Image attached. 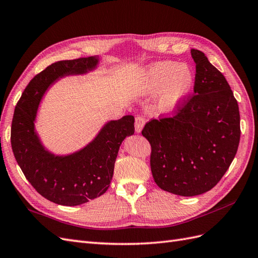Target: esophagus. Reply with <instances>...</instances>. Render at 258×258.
Here are the masks:
<instances>
[{
	"instance_id": "34e87169",
	"label": "esophagus",
	"mask_w": 258,
	"mask_h": 258,
	"mask_svg": "<svg viewBox=\"0 0 258 258\" xmlns=\"http://www.w3.org/2000/svg\"><path fill=\"white\" fill-rule=\"evenodd\" d=\"M145 124V118L142 116H138L136 117V121H135V127H136V131L138 132V134H140V132L142 131L143 127Z\"/></svg>"
}]
</instances>
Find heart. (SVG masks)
<instances>
[{
  "instance_id": "obj_1",
  "label": "heart",
  "mask_w": 258,
  "mask_h": 258,
  "mask_svg": "<svg viewBox=\"0 0 258 258\" xmlns=\"http://www.w3.org/2000/svg\"><path fill=\"white\" fill-rule=\"evenodd\" d=\"M194 82L195 77L188 67L174 61H163L151 66L144 72L142 89L146 93L161 90L158 108L162 113H171L190 92Z\"/></svg>"
}]
</instances>
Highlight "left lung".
I'll use <instances>...</instances> for the list:
<instances>
[{
  "instance_id": "left-lung-1",
  "label": "left lung",
  "mask_w": 258,
  "mask_h": 258,
  "mask_svg": "<svg viewBox=\"0 0 258 258\" xmlns=\"http://www.w3.org/2000/svg\"><path fill=\"white\" fill-rule=\"evenodd\" d=\"M196 63L194 95L172 116L142 130L152 147L151 170L161 189L184 197L212 189L229 168L240 141L237 100L225 76L206 54L191 49Z\"/></svg>"
}]
</instances>
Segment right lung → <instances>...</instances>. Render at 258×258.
<instances>
[{
  "instance_id": "1",
  "label": "right lung",
  "mask_w": 258,
  "mask_h": 258,
  "mask_svg": "<svg viewBox=\"0 0 258 258\" xmlns=\"http://www.w3.org/2000/svg\"><path fill=\"white\" fill-rule=\"evenodd\" d=\"M98 62V57L54 62L33 77L15 108L11 134L15 158L35 190L57 205L80 206L103 195L121 142L135 134V117L126 115L106 122L88 145L73 154L56 156L41 143L34 121L46 90L61 77L92 71Z\"/></svg>"
}]
</instances>
